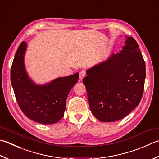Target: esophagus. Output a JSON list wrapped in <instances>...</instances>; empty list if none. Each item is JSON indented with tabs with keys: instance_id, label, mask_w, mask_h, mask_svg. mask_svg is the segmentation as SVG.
<instances>
[{
	"instance_id": "obj_1",
	"label": "esophagus",
	"mask_w": 159,
	"mask_h": 159,
	"mask_svg": "<svg viewBox=\"0 0 159 159\" xmlns=\"http://www.w3.org/2000/svg\"><path fill=\"white\" fill-rule=\"evenodd\" d=\"M85 76V71H80V73H79V79L80 80H82Z\"/></svg>"
}]
</instances>
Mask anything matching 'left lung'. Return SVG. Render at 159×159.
Here are the masks:
<instances>
[{"label": "left lung", "mask_w": 159, "mask_h": 159, "mask_svg": "<svg viewBox=\"0 0 159 159\" xmlns=\"http://www.w3.org/2000/svg\"><path fill=\"white\" fill-rule=\"evenodd\" d=\"M125 38L122 50L89 68L83 80L90 110L101 122L123 119L138 106L143 93L144 59L135 39Z\"/></svg>", "instance_id": "8db88e82"}]
</instances>
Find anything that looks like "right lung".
<instances>
[{
	"label": "right lung",
	"instance_id": "1",
	"mask_svg": "<svg viewBox=\"0 0 159 159\" xmlns=\"http://www.w3.org/2000/svg\"><path fill=\"white\" fill-rule=\"evenodd\" d=\"M27 43L18 47L11 68V83L22 111L40 124H54L64 116L66 99L79 79V73L39 85L29 77L25 65Z\"/></svg>",
	"mask_w": 159,
	"mask_h": 159
}]
</instances>
